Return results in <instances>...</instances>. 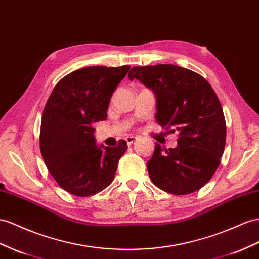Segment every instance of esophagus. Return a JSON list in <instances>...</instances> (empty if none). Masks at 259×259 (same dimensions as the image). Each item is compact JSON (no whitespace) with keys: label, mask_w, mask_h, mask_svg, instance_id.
<instances>
[{"label":"esophagus","mask_w":259,"mask_h":259,"mask_svg":"<svg viewBox=\"0 0 259 259\" xmlns=\"http://www.w3.org/2000/svg\"><path fill=\"white\" fill-rule=\"evenodd\" d=\"M137 140H138V138H137V137H134V136H130V137L125 138V141H127V144H128V145L134 144Z\"/></svg>","instance_id":"34e87169"}]
</instances>
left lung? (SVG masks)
<instances>
[{
	"label": "left lung",
	"instance_id": "left-lung-1",
	"mask_svg": "<svg viewBox=\"0 0 259 259\" xmlns=\"http://www.w3.org/2000/svg\"><path fill=\"white\" fill-rule=\"evenodd\" d=\"M128 75L154 92L158 124L178 131L176 148L155 144L147 164L151 181L173 195L199 190L215 173L225 147L227 125L215 92L200 74L174 64L134 66Z\"/></svg>",
	"mask_w": 259,
	"mask_h": 259
}]
</instances>
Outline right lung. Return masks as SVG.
<instances>
[{
	"label": "right lung",
	"instance_id": "right-lung-1",
	"mask_svg": "<svg viewBox=\"0 0 259 259\" xmlns=\"http://www.w3.org/2000/svg\"><path fill=\"white\" fill-rule=\"evenodd\" d=\"M129 69L89 66L73 71L57 83L46 103L40 152L51 176L72 195H95L114 181L127 142L97 147L93 123L106 120L112 93Z\"/></svg>",
	"mask_w": 259,
	"mask_h": 259
}]
</instances>
